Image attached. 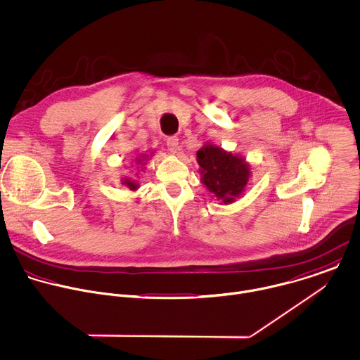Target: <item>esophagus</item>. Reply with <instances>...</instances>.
<instances>
[{
  "label": "esophagus",
  "mask_w": 360,
  "mask_h": 360,
  "mask_svg": "<svg viewBox=\"0 0 360 360\" xmlns=\"http://www.w3.org/2000/svg\"><path fill=\"white\" fill-rule=\"evenodd\" d=\"M166 143H167V148L172 153H176L179 150V138L177 136H169L166 139Z\"/></svg>",
  "instance_id": "obj_1"
}]
</instances>
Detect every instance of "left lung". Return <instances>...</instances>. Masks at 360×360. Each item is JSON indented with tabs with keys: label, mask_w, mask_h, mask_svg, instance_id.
<instances>
[{
	"label": "left lung",
	"mask_w": 360,
	"mask_h": 360,
	"mask_svg": "<svg viewBox=\"0 0 360 360\" xmlns=\"http://www.w3.org/2000/svg\"><path fill=\"white\" fill-rule=\"evenodd\" d=\"M201 180L224 204L233 202L249 180V166L242 158L233 156L214 145H205L197 152Z\"/></svg>",
	"instance_id": "left-lung-1"
}]
</instances>
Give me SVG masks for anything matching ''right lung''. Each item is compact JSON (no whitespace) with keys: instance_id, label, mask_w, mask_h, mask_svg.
<instances>
[{"instance_id":"right-lung-1","label":"right lung","mask_w":360,"mask_h":360,"mask_svg":"<svg viewBox=\"0 0 360 360\" xmlns=\"http://www.w3.org/2000/svg\"><path fill=\"white\" fill-rule=\"evenodd\" d=\"M139 162H142V160H139ZM124 184H127L131 190H135V188L138 187V184H136L135 181H131V180H128V179H125V180H124Z\"/></svg>"}]
</instances>
